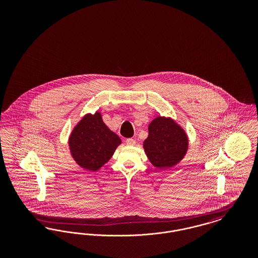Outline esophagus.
I'll use <instances>...</instances> for the list:
<instances>
[{"label": "esophagus", "instance_id": "obj_1", "mask_svg": "<svg viewBox=\"0 0 258 258\" xmlns=\"http://www.w3.org/2000/svg\"><path fill=\"white\" fill-rule=\"evenodd\" d=\"M125 144L128 145V146H134V145H135V140L133 138H127L125 140Z\"/></svg>", "mask_w": 258, "mask_h": 258}]
</instances>
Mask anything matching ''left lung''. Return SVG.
<instances>
[{
	"instance_id": "obj_1",
	"label": "left lung",
	"mask_w": 258,
	"mask_h": 258,
	"mask_svg": "<svg viewBox=\"0 0 258 258\" xmlns=\"http://www.w3.org/2000/svg\"><path fill=\"white\" fill-rule=\"evenodd\" d=\"M144 141L148 159L157 168H169L184 158L188 140L184 130L170 118L158 117L149 124Z\"/></svg>"
}]
</instances>
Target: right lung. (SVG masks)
Here are the masks:
<instances>
[{"instance_id":"1","label":"right lung","mask_w":258,"mask_h":258,"mask_svg":"<svg viewBox=\"0 0 258 258\" xmlns=\"http://www.w3.org/2000/svg\"><path fill=\"white\" fill-rule=\"evenodd\" d=\"M74 160L83 168L97 171L110 160L121 139L102 122L100 114H88L77 123L70 137Z\"/></svg>"}]
</instances>
